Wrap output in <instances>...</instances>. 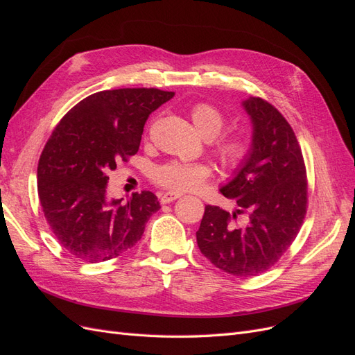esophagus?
Here are the masks:
<instances>
[{
  "mask_svg": "<svg viewBox=\"0 0 355 355\" xmlns=\"http://www.w3.org/2000/svg\"><path fill=\"white\" fill-rule=\"evenodd\" d=\"M182 194H179V192H164V194H161V202L163 204H167V202H171V201H175V200H178L179 197H180Z\"/></svg>",
  "mask_w": 355,
  "mask_h": 355,
  "instance_id": "34e87169",
  "label": "esophagus"
}]
</instances>
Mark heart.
<instances>
[{"instance_id": "heart-1", "label": "heart", "mask_w": 355, "mask_h": 355, "mask_svg": "<svg viewBox=\"0 0 355 355\" xmlns=\"http://www.w3.org/2000/svg\"><path fill=\"white\" fill-rule=\"evenodd\" d=\"M191 121L198 133L211 139V148L219 163L228 170L240 168L250 154V142L243 135H225L216 137L227 124V116L216 106L200 102L191 106ZM211 175V168L204 163H182L170 161L153 171L155 184L173 191H196Z\"/></svg>"}]
</instances>
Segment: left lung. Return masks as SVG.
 Masks as SVG:
<instances>
[{
	"instance_id": "1",
	"label": "left lung",
	"mask_w": 355,
	"mask_h": 355,
	"mask_svg": "<svg viewBox=\"0 0 355 355\" xmlns=\"http://www.w3.org/2000/svg\"><path fill=\"white\" fill-rule=\"evenodd\" d=\"M253 125L250 154L220 188L234 200L232 214L206 206L197 244L223 272L235 277L262 274L278 262L302 227L308 184L302 151L293 128L271 103L261 98L243 102ZM245 214V224H234Z\"/></svg>"
}]
</instances>
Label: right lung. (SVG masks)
Returning a JSON list of instances; mask_svg holds the SVG:
<instances>
[{"label": "right lung", "instance_id": "add662e5", "mask_svg": "<svg viewBox=\"0 0 355 355\" xmlns=\"http://www.w3.org/2000/svg\"><path fill=\"white\" fill-rule=\"evenodd\" d=\"M158 89H116L78 102L53 130L38 161V197L60 245L85 262L130 250L159 210L151 191L108 197V173L139 151L144 125L173 98Z\"/></svg>", "mask_w": 355, "mask_h": 355}]
</instances>
